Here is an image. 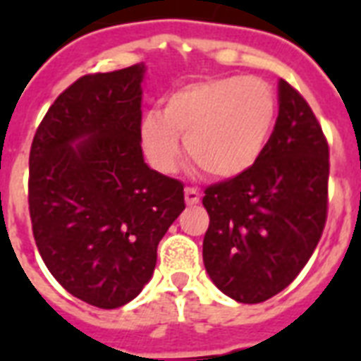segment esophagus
<instances>
[{"mask_svg":"<svg viewBox=\"0 0 361 361\" xmlns=\"http://www.w3.org/2000/svg\"><path fill=\"white\" fill-rule=\"evenodd\" d=\"M185 202H187V206H197V204L200 202V192H198L197 189H192V187H187Z\"/></svg>","mask_w":361,"mask_h":361,"instance_id":"34e87169","label":"esophagus"}]
</instances>
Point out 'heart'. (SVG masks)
I'll use <instances>...</instances> for the list:
<instances>
[{
    "label": "heart",
    "instance_id": "heart-1",
    "mask_svg": "<svg viewBox=\"0 0 361 361\" xmlns=\"http://www.w3.org/2000/svg\"><path fill=\"white\" fill-rule=\"evenodd\" d=\"M277 114L271 87L258 78L223 76L176 87L163 109L147 110L138 127L142 153L153 169L170 174L187 157L217 180L245 174L262 155Z\"/></svg>",
    "mask_w": 361,
    "mask_h": 361
}]
</instances>
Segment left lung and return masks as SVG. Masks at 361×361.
Here are the masks:
<instances>
[{"instance_id":"obj_1","label":"left lung","mask_w":361,"mask_h":361,"mask_svg":"<svg viewBox=\"0 0 361 361\" xmlns=\"http://www.w3.org/2000/svg\"><path fill=\"white\" fill-rule=\"evenodd\" d=\"M330 149L307 101L279 80V116L245 174L206 189V271L223 294L260 303L296 279L328 214Z\"/></svg>"}]
</instances>
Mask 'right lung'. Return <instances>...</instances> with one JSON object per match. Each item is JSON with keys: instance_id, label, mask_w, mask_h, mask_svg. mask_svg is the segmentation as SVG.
<instances>
[{"instance_id": "add662e5", "label": "right lung", "mask_w": 361, "mask_h": 361, "mask_svg": "<svg viewBox=\"0 0 361 361\" xmlns=\"http://www.w3.org/2000/svg\"><path fill=\"white\" fill-rule=\"evenodd\" d=\"M146 65L86 75L42 118L30 152L37 249L65 290L101 309L152 279L159 241L185 209L183 183L144 163Z\"/></svg>"}]
</instances>
